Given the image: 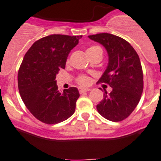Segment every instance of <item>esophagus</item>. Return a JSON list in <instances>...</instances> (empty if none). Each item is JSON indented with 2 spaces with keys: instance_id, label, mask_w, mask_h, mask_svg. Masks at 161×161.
<instances>
[{
  "instance_id": "esophagus-1",
  "label": "esophagus",
  "mask_w": 161,
  "mask_h": 161,
  "mask_svg": "<svg viewBox=\"0 0 161 161\" xmlns=\"http://www.w3.org/2000/svg\"><path fill=\"white\" fill-rule=\"evenodd\" d=\"M87 91H90V89H80L79 90L80 94H84V93L87 92Z\"/></svg>"
}]
</instances>
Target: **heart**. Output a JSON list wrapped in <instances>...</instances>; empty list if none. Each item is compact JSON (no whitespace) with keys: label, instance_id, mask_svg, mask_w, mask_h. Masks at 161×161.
Instances as JSON below:
<instances>
[{"label":"heart","instance_id":"heart-1","mask_svg":"<svg viewBox=\"0 0 161 161\" xmlns=\"http://www.w3.org/2000/svg\"><path fill=\"white\" fill-rule=\"evenodd\" d=\"M100 47H98V46H90V47L87 48L86 50V53L88 54L89 56L93 54L94 53H95L96 51L99 50ZM69 60H67V62H68ZM76 82H77L78 85H80V86H88L90 84V79L88 77V76H86V75H80L76 78Z\"/></svg>","mask_w":161,"mask_h":161}]
</instances>
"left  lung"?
<instances>
[{"label":"left lung","mask_w":161,"mask_h":161,"mask_svg":"<svg viewBox=\"0 0 161 161\" xmlns=\"http://www.w3.org/2000/svg\"><path fill=\"white\" fill-rule=\"evenodd\" d=\"M101 43L108 54V65L98 83L107 84L113 90L104 91L97 104L99 114L112 122L126 119L138 104L143 91V72L140 58L129 42L119 36L103 33L90 35Z\"/></svg>","instance_id":"left-lung-1"}]
</instances>
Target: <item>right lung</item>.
<instances>
[{"label": "right lung", "instance_id": "1", "mask_svg": "<svg viewBox=\"0 0 161 161\" xmlns=\"http://www.w3.org/2000/svg\"><path fill=\"white\" fill-rule=\"evenodd\" d=\"M81 37L46 36L34 42L24 57L18 71L19 95L29 111L42 123H59L75 113L80 96L77 88L70 87L60 93L55 79Z\"/></svg>", "mask_w": 161, "mask_h": 161}]
</instances>
